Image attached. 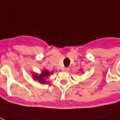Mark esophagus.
<instances>
[{
    "label": "esophagus",
    "mask_w": 120,
    "mask_h": 120,
    "mask_svg": "<svg viewBox=\"0 0 120 120\" xmlns=\"http://www.w3.org/2000/svg\"><path fill=\"white\" fill-rule=\"evenodd\" d=\"M69 68H65L64 69V71H66V72H68V71H69Z\"/></svg>",
    "instance_id": "1"
}]
</instances>
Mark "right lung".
<instances>
[{
  "instance_id": "right-lung-1",
  "label": "right lung",
  "mask_w": 120,
  "mask_h": 120,
  "mask_svg": "<svg viewBox=\"0 0 120 120\" xmlns=\"http://www.w3.org/2000/svg\"><path fill=\"white\" fill-rule=\"evenodd\" d=\"M51 73H49L48 71L47 70H44L42 72L41 75H33V77L34 78L35 80L38 81L39 82L42 83V84H46L47 82L45 80V78H48V76L51 75Z\"/></svg>"
}]
</instances>
